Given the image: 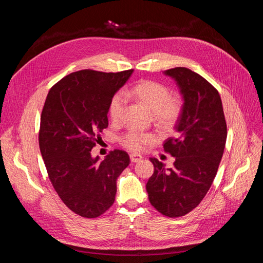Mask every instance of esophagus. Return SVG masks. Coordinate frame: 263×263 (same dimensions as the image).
I'll return each instance as SVG.
<instances>
[{
    "label": "esophagus",
    "instance_id": "obj_1",
    "mask_svg": "<svg viewBox=\"0 0 263 263\" xmlns=\"http://www.w3.org/2000/svg\"><path fill=\"white\" fill-rule=\"evenodd\" d=\"M129 157H130L132 162H139L142 160V159H144V157H142L141 155H138V154H130Z\"/></svg>",
    "mask_w": 263,
    "mask_h": 263
}]
</instances>
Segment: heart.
<instances>
[{"label":"heart","instance_id":"obj_1","mask_svg":"<svg viewBox=\"0 0 263 263\" xmlns=\"http://www.w3.org/2000/svg\"><path fill=\"white\" fill-rule=\"evenodd\" d=\"M125 97H134L144 105L149 112L153 113L157 122L164 126H172L178 121L181 113V101L171 97L170 91L166 86L156 81L142 80L135 84L132 89L124 91ZM125 105V98L122 94H116L110 100L108 113L113 122H118L122 118L123 108ZM156 136L151 133H142L132 129L124 134L119 138L121 144L129 150L141 151L148 146L153 145Z\"/></svg>","mask_w":263,"mask_h":263}]
</instances>
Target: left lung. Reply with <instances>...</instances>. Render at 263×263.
<instances>
[{
  "mask_svg": "<svg viewBox=\"0 0 263 263\" xmlns=\"http://www.w3.org/2000/svg\"><path fill=\"white\" fill-rule=\"evenodd\" d=\"M180 89L183 105L174 129L164 141V151L176 158L165 169L150 158L154 174L147 182L151 205L164 216H184L202 202L216 176L226 145L227 125L218 91L187 68L165 70Z\"/></svg>",
  "mask_w": 263,
  "mask_h": 263,
  "instance_id": "1",
  "label": "left lung"
}]
</instances>
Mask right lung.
Segmentation results:
<instances>
[{
  "mask_svg": "<svg viewBox=\"0 0 263 263\" xmlns=\"http://www.w3.org/2000/svg\"><path fill=\"white\" fill-rule=\"evenodd\" d=\"M133 71H77L62 78L47 95L39 148L55 192L82 217H99L113 205L116 180L129 164L126 151L115 149L100 161L91 150L108 126L110 100Z\"/></svg>",
  "mask_w": 263,
  "mask_h": 263,
  "instance_id": "1",
  "label": "right lung"
}]
</instances>
